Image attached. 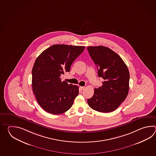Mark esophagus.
<instances>
[{
    "label": "esophagus",
    "mask_w": 156,
    "mask_h": 156,
    "mask_svg": "<svg viewBox=\"0 0 156 156\" xmlns=\"http://www.w3.org/2000/svg\"><path fill=\"white\" fill-rule=\"evenodd\" d=\"M85 87L84 86H80V90H81V91H83V90L85 89Z\"/></svg>",
    "instance_id": "34e87169"
}]
</instances>
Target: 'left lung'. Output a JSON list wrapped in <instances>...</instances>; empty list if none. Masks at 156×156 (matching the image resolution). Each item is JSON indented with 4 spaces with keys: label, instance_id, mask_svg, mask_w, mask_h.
<instances>
[{
    "label": "left lung",
    "instance_id": "8db88e82",
    "mask_svg": "<svg viewBox=\"0 0 156 156\" xmlns=\"http://www.w3.org/2000/svg\"><path fill=\"white\" fill-rule=\"evenodd\" d=\"M90 56L103 77V85L94 89L93 97L87 99L90 107L101 113L116 109L126 99L129 89V72L122 58L106 47L89 46Z\"/></svg>",
    "mask_w": 156,
    "mask_h": 156
}]
</instances>
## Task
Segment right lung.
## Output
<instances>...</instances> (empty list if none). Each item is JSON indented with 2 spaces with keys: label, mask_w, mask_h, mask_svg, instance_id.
Here are the masks:
<instances>
[{
  "label": "right lung",
  "mask_w": 156,
  "mask_h": 156,
  "mask_svg": "<svg viewBox=\"0 0 156 156\" xmlns=\"http://www.w3.org/2000/svg\"><path fill=\"white\" fill-rule=\"evenodd\" d=\"M84 49V46L54 44L37 58L32 71V89L37 102L47 112L62 114L73 105L79 87L62 81L60 76L70 71Z\"/></svg>",
  "instance_id": "add662e5"
}]
</instances>
